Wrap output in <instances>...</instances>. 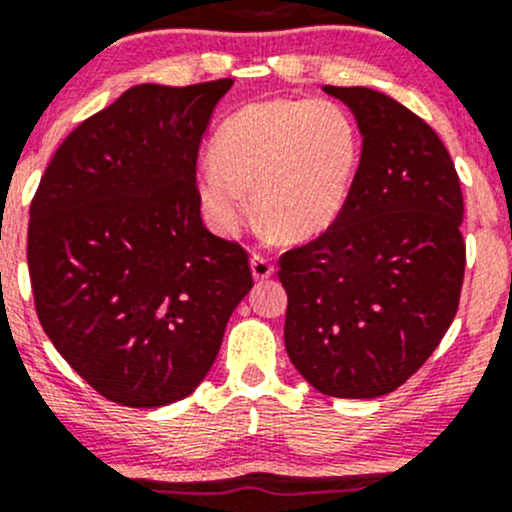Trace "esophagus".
I'll use <instances>...</instances> for the list:
<instances>
[{"instance_id":"1","label":"esophagus","mask_w":512,"mask_h":512,"mask_svg":"<svg viewBox=\"0 0 512 512\" xmlns=\"http://www.w3.org/2000/svg\"><path fill=\"white\" fill-rule=\"evenodd\" d=\"M251 273H254L256 280H266L273 276V263L268 261L263 254H254L251 256Z\"/></svg>"}]
</instances>
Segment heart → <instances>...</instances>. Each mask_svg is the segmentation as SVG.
Returning a JSON list of instances; mask_svg holds the SVG:
<instances>
[{
	"instance_id": "1",
	"label": "heart",
	"mask_w": 512,
	"mask_h": 512,
	"mask_svg": "<svg viewBox=\"0 0 512 512\" xmlns=\"http://www.w3.org/2000/svg\"><path fill=\"white\" fill-rule=\"evenodd\" d=\"M197 173V197L212 227L232 234L254 202L258 222L300 244L332 229L354 190L361 139L332 100H268L236 112Z\"/></svg>"
}]
</instances>
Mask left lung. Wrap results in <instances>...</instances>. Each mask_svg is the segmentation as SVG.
I'll return each mask as SVG.
<instances>
[{
    "instance_id": "8db88e82",
    "label": "left lung",
    "mask_w": 512,
    "mask_h": 512,
    "mask_svg": "<svg viewBox=\"0 0 512 512\" xmlns=\"http://www.w3.org/2000/svg\"><path fill=\"white\" fill-rule=\"evenodd\" d=\"M324 92L354 112L364 146L332 229L280 256L285 349L332 398H378L417 371L452 324L466 268L464 197L432 126L368 87Z\"/></svg>"
}]
</instances>
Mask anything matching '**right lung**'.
Returning <instances> with one entry per match:
<instances>
[{
  "label": "right lung",
  "mask_w": 512,
  "mask_h": 512,
  "mask_svg": "<svg viewBox=\"0 0 512 512\" xmlns=\"http://www.w3.org/2000/svg\"><path fill=\"white\" fill-rule=\"evenodd\" d=\"M232 85L131 87L58 146L31 200L43 332L126 408L188 398L254 288L249 254L202 224L195 183L202 134Z\"/></svg>",
  "instance_id": "1"
}]
</instances>
